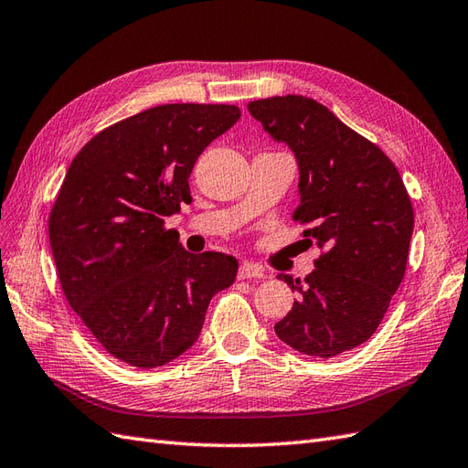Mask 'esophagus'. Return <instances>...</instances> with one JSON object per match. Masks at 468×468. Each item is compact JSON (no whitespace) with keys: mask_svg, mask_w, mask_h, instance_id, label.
<instances>
[{"mask_svg":"<svg viewBox=\"0 0 468 468\" xmlns=\"http://www.w3.org/2000/svg\"><path fill=\"white\" fill-rule=\"evenodd\" d=\"M238 278L248 280V278H264V270L254 264V262H242L238 268Z\"/></svg>","mask_w":468,"mask_h":468,"instance_id":"esophagus-1","label":"esophagus"}]
</instances>
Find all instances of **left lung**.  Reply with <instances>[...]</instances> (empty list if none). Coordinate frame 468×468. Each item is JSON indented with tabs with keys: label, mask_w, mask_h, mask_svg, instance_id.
Listing matches in <instances>:
<instances>
[{
	"label": "left lung",
	"mask_w": 468,
	"mask_h": 468,
	"mask_svg": "<svg viewBox=\"0 0 468 468\" xmlns=\"http://www.w3.org/2000/svg\"><path fill=\"white\" fill-rule=\"evenodd\" d=\"M248 112L292 150L294 220L326 250L304 282L278 274L298 298L276 336L306 356L342 355L375 335L402 282L414 228L407 188L380 148L316 100L276 96L250 101Z\"/></svg>",
	"instance_id": "1"
}]
</instances>
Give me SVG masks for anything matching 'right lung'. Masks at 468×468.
<instances>
[{"label": "right lung", "mask_w": 468, "mask_h": 468, "mask_svg": "<svg viewBox=\"0 0 468 468\" xmlns=\"http://www.w3.org/2000/svg\"><path fill=\"white\" fill-rule=\"evenodd\" d=\"M238 120L224 103H165L101 130L69 164L49 214L59 284L100 345L132 367L192 348L212 296L234 282V256L184 250L164 222L192 200L198 155Z\"/></svg>", "instance_id": "right-lung-1"}]
</instances>
